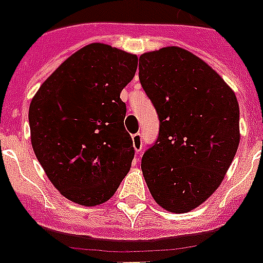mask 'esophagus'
I'll use <instances>...</instances> for the list:
<instances>
[{
  "label": "esophagus",
  "mask_w": 263,
  "mask_h": 263,
  "mask_svg": "<svg viewBox=\"0 0 263 263\" xmlns=\"http://www.w3.org/2000/svg\"><path fill=\"white\" fill-rule=\"evenodd\" d=\"M132 143H134V148L136 152H140L143 148V140H142V134L138 132L135 135L132 136Z\"/></svg>",
  "instance_id": "1"
}]
</instances>
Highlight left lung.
I'll list each match as a JSON object with an SVG mask.
<instances>
[{"label": "left lung", "instance_id": "1", "mask_svg": "<svg viewBox=\"0 0 263 263\" xmlns=\"http://www.w3.org/2000/svg\"><path fill=\"white\" fill-rule=\"evenodd\" d=\"M139 80L155 107L159 134L142 158L156 203L187 213L219 187L239 144L235 93L199 57L178 46L144 53Z\"/></svg>", "mask_w": 263, "mask_h": 263}]
</instances>
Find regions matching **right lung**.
<instances>
[{
	"label": "right lung",
	"mask_w": 263,
	"mask_h": 263,
	"mask_svg": "<svg viewBox=\"0 0 263 263\" xmlns=\"http://www.w3.org/2000/svg\"><path fill=\"white\" fill-rule=\"evenodd\" d=\"M138 57L105 44L77 50L50 74L29 107L33 151L65 198L83 206L107 202L131 168L120 92Z\"/></svg>",
	"instance_id": "add662e5"
}]
</instances>
